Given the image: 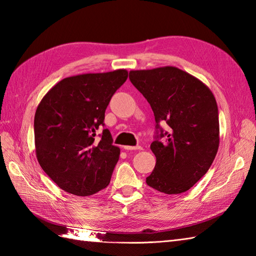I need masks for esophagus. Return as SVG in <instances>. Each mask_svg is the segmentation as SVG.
<instances>
[{
    "label": "esophagus",
    "mask_w": 256,
    "mask_h": 256,
    "mask_svg": "<svg viewBox=\"0 0 256 256\" xmlns=\"http://www.w3.org/2000/svg\"><path fill=\"white\" fill-rule=\"evenodd\" d=\"M124 150H143L142 148V146H140V145H138V146H124Z\"/></svg>",
    "instance_id": "esophagus-1"
}]
</instances>
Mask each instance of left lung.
<instances>
[{
  "instance_id": "obj_1",
  "label": "left lung",
  "mask_w": 256,
  "mask_h": 256,
  "mask_svg": "<svg viewBox=\"0 0 256 256\" xmlns=\"http://www.w3.org/2000/svg\"><path fill=\"white\" fill-rule=\"evenodd\" d=\"M130 80L148 101L158 130L150 144L156 165L146 184L167 194L187 192L208 172L219 148L214 94L198 78L172 66L131 70ZM160 122L168 125V132Z\"/></svg>"
}]
</instances>
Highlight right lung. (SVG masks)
<instances>
[{"mask_svg":"<svg viewBox=\"0 0 256 256\" xmlns=\"http://www.w3.org/2000/svg\"><path fill=\"white\" fill-rule=\"evenodd\" d=\"M125 69L64 78L47 92L34 118L36 157L59 188L76 196L104 189L118 160L120 148L104 128L112 96L128 79Z\"/></svg>","mask_w":256,"mask_h":256,"instance_id":"add662e5","label":"right lung"}]
</instances>
